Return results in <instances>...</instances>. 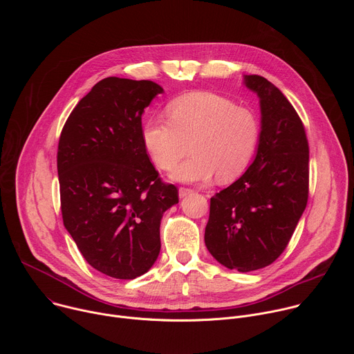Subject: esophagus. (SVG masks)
<instances>
[{
	"instance_id": "esophagus-1",
	"label": "esophagus",
	"mask_w": 354,
	"mask_h": 354,
	"mask_svg": "<svg viewBox=\"0 0 354 354\" xmlns=\"http://www.w3.org/2000/svg\"><path fill=\"white\" fill-rule=\"evenodd\" d=\"M190 194H193V190H192V189H187V187H180V189H179V197H180V198L187 197V196H190Z\"/></svg>"
}]
</instances>
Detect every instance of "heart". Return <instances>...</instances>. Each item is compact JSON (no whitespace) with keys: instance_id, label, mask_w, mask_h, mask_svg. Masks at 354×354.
<instances>
[{"instance_id":"b5f03b06","label":"heart","mask_w":354,"mask_h":354,"mask_svg":"<svg viewBox=\"0 0 354 354\" xmlns=\"http://www.w3.org/2000/svg\"><path fill=\"white\" fill-rule=\"evenodd\" d=\"M165 112L168 120H145L141 137L151 160L162 171L174 169L189 147L194 151L172 172V179L197 183L217 175L227 183L248 169L261 136L259 120L250 109L214 92H190L171 100Z\"/></svg>"}]
</instances>
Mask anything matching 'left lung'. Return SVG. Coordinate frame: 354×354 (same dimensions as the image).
<instances>
[{
  "label": "left lung",
  "instance_id": "8db88e82",
  "mask_svg": "<svg viewBox=\"0 0 354 354\" xmlns=\"http://www.w3.org/2000/svg\"><path fill=\"white\" fill-rule=\"evenodd\" d=\"M243 84L261 104L257 157L210 198L205 242L217 262L246 273L283 254L304 213L310 149L304 124L277 86L261 75H243Z\"/></svg>",
  "mask_w": 354,
  "mask_h": 354
}]
</instances>
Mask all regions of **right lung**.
I'll return each mask as SVG.
<instances>
[{
  "mask_svg": "<svg viewBox=\"0 0 354 354\" xmlns=\"http://www.w3.org/2000/svg\"><path fill=\"white\" fill-rule=\"evenodd\" d=\"M164 89L153 81H99L68 116L57 172L66 230L84 259L109 277L131 280L160 255L162 214L179 201L142 142L144 109Z\"/></svg>",
  "mask_w": 354,
  "mask_h": 354,
  "instance_id": "1",
  "label": "right lung"
}]
</instances>
